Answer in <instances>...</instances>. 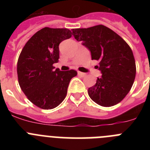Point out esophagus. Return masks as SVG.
I'll return each instance as SVG.
<instances>
[{
	"mask_svg": "<svg viewBox=\"0 0 150 150\" xmlns=\"http://www.w3.org/2000/svg\"><path fill=\"white\" fill-rule=\"evenodd\" d=\"M78 74H79V76H86V74L85 73H83V72H79V71H78Z\"/></svg>",
	"mask_w": 150,
	"mask_h": 150,
	"instance_id": "obj_1",
	"label": "esophagus"
}]
</instances>
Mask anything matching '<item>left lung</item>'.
Segmentation results:
<instances>
[{
  "instance_id": "obj_1",
  "label": "left lung",
  "mask_w": 150,
  "mask_h": 150,
  "mask_svg": "<svg viewBox=\"0 0 150 150\" xmlns=\"http://www.w3.org/2000/svg\"><path fill=\"white\" fill-rule=\"evenodd\" d=\"M74 38L91 52L101 72L96 84L88 89L91 99L102 107L120 103L132 88L136 65L132 49L113 30L102 25L72 29Z\"/></svg>"
}]
</instances>
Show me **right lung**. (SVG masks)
<instances>
[{"label":"right lung","instance_id":"1","mask_svg":"<svg viewBox=\"0 0 150 150\" xmlns=\"http://www.w3.org/2000/svg\"><path fill=\"white\" fill-rule=\"evenodd\" d=\"M71 35L67 28H42L28 40L18 57V84L28 100L41 109L58 107L77 74L74 70L61 71L53 67L59 62V44Z\"/></svg>","mask_w":150,"mask_h":150}]
</instances>
